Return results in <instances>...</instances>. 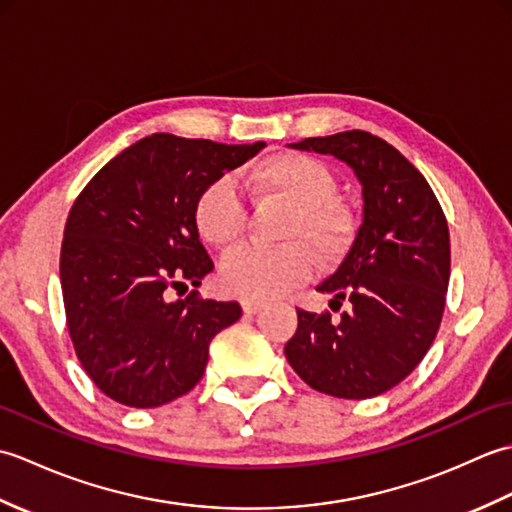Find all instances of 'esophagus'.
<instances>
[{"mask_svg":"<svg viewBox=\"0 0 512 512\" xmlns=\"http://www.w3.org/2000/svg\"><path fill=\"white\" fill-rule=\"evenodd\" d=\"M262 308H264V301H257V299H244L242 301L244 314H257Z\"/></svg>","mask_w":512,"mask_h":512,"instance_id":"34e87169","label":"esophagus"}]
</instances>
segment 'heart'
<instances>
[{"label": "heart", "instance_id": "1", "mask_svg": "<svg viewBox=\"0 0 512 512\" xmlns=\"http://www.w3.org/2000/svg\"><path fill=\"white\" fill-rule=\"evenodd\" d=\"M255 191L264 200L290 206L281 226L286 246H239L220 264V284L228 295L270 299L308 281L314 259L334 266L350 250L356 222L339 198V178L323 160L308 154H279L250 171ZM195 231L209 246L228 248L242 239L248 209L237 182L222 176L206 182L193 202Z\"/></svg>", "mask_w": 512, "mask_h": 512}]
</instances>
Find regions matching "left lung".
<instances>
[{
  "label": "left lung",
  "mask_w": 512,
  "mask_h": 512,
  "mask_svg": "<svg viewBox=\"0 0 512 512\" xmlns=\"http://www.w3.org/2000/svg\"><path fill=\"white\" fill-rule=\"evenodd\" d=\"M295 149L347 162L363 184V224L336 273L332 314L297 308L286 343L292 369L321 394L363 400L405 380L436 339L451 275L449 224L422 173L363 129L303 138Z\"/></svg>",
  "instance_id": "8db88e82"
}]
</instances>
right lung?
I'll return each instance as SVG.
<instances>
[{"instance_id": "right-lung-1", "label": "right lung", "mask_w": 512, "mask_h": 512, "mask_svg": "<svg viewBox=\"0 0 512 512\" xmlns=\"http://www.w3.org/2000/svg\"><path fill=\"white\" fill-rule=\"evenodd\" d=\"M266 143L224 145L151 134L85 184L65 222V323L85 372L105 396L151 409L187 394L204 374L213 336L242 317L237 301L191 290L213 270L193 224L206 182Z\"/></svg>"}]
</instances>
